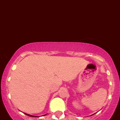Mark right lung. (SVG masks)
<instances>
[{
  "label": "right lung",
  "instance_id": "1",
  "mask_svg": "<svg viewBox=\"0 0 120 120\" xmlns=\"http://www.w3.org/2000/svg\"><path fill=\"white\" fill-rule=\"evenodd\" d=\"M26 114L27 115H28V116H32V117H37V116H32V115H29V114Z\"/></svg>",
  "mask_w": 120,
  "mask_h": 120
}]
</instances>
